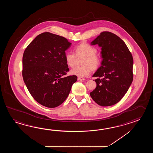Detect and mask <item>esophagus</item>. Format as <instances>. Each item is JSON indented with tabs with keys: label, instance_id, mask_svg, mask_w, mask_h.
Returning a JSON list of instances; mask_svg holds the SVG:
<instances>
[{
	"label": "esophagus",
	"instance_id": "esophagus-1",
	"mask_svg": "<svg viewBox=\"0 0 153 153\" xmlns=\"http://www.w3.org/2000/svg\"><path fill=\"white\" fill-rule=\"evenodd\" d=\"M85 78H81V77H78V80H85Z\"/></svg>",
	"mask_w": 153,
	"mask_h": 153
}]
</instances>
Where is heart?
Here are the masks:
<instances>
[{"instance_id": "heart-1", "label": "heart", "mask_w": 153, "mask_h": 153, "mask_svg": "<svg viewBox=\"0 0 153 153\" xmlns=\"http://www.w3.org/2000/svg\"><path fill=\"white\" fill-rule=\"evenodd\" d=\"M97 49L87 42H81L74 48V54L67 52L65 55V61L69 67L73 68L76 65L77 59L82 57L81 61V67L71 70L73 75L79 77H85L89 74L91 70L96 71L100 68L102 64L101 57L98 56Z\"/></svg>"}]
</instances>
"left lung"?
Returning a JSON list of instances; mask_svg holds the SVG:
<instances>
[{
	"label": "left lung",
	"mask_w": 153,
	"mask_h": 153,
	"mask_svg": "<svg viewBox=\"0 0 153 153\" xmlns=\"http://www.w3.org/2000/svg\"><path fill=\"white\" fill-rule=\"evenodd\" d=\"M102 47L100 68L93 75L96 88L90 92L92 100L106 107L117 103L127 92L133 80V57L126 44L118 36L103 32L91 42Z\"/></svg>",
	"instance_id": "8db88e82"
}]
</instances>
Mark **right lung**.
<instances>
[{
  "label": "right lung",
  "instance_id": "1",
  "mask_svg": "<svg viewBox=\"0 0 153 153\" xmlns=\"http://www.w3.org/2000/svg\"><path fill=\"white\" fill-rule=\"evenodd\" d=\"M71 46L65 37L44 32L26 48L22 58V76L29 93L39 104L55 108L67 98L76 75H67L65 51Z\"/></svg>",
  "mask_w": 153,
  "mask_h": 153
}]
</instances>
